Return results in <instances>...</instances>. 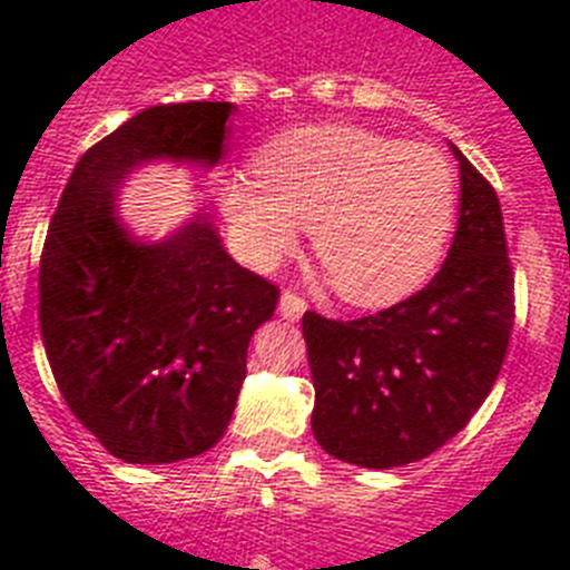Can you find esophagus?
Masks as SVG:
<instances>
[{"instance_id":"esophagus-1","label":"esophagus","mask_w":570,"mask_h":570,"mask_svg":"<svg viewBox=\"0 0 570 570\" xmlns=\"http://www.w3.org/2000/svg\"><path fill=\"white\" fill-rule=\"evenodd\" d=\"M305 308H308V302L302 299V296L296 294V291H282V296H279V314L285 316V320L296 322L302 314H305Z\"/></svg>"}]
</instances>
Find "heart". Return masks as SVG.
I'll return each mask as SVG.
<instances>
[{
  "instance_id": "1",
  "label": "heart",
  "mask_w": 570,
  "mask_h": 570,
  "mask_svg": "<svg viewBox=\"0 0 570 570\" xmlns=\"http://www.w3.org/2000/svg\"><path fill=\"white\" fill-rule=\"evenodd\" d=\"M256 176L219 190L242 259L274 268L311 228L331 285L354 305H387L431 274L454 223L451 163L431 145L351 125H311L256 156Z\"/></svg>"
}]
</instances>
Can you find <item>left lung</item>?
<instances>
[{
	"mask_svg": "<svg viewBox=\"0 0 570 570\" xmlns=\"http://www.w3.org/2000/svg\"><path fill=\"white\" fill-rule=\"evenodd\" d=\"M460 159V225L425 288L380 314L305 311L314 436L362 468L420 462L471 422L491 394L513 328V271L497 190Z\"/></svg>",
	"mask_w": 570,
	"mask_h": 570,
	"instance_id": "8db88e82",
	"label": "left lung"
}]
</instances>
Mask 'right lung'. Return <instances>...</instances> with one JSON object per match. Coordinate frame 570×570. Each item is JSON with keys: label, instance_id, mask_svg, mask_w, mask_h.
<instances>
[{"label": "right lung", "instance_id": "add662e5", "mask_svg": "<svg viewBox=\"0 0 570 570\" xmlns=\"http://www.w3.org/2000/svg\"><path fill=\"white\" fill-rule=\"evenodd\" d=\"M230 102L156 105L82 154L39 259V331L68 402L108 454L163 465L223 440L248 342L279 288L225 254L208 216L142 245L116 185L156 156L214 165Z\"/></svg>", "mask_w": 570, "mask_h": 570}]
</instances>
